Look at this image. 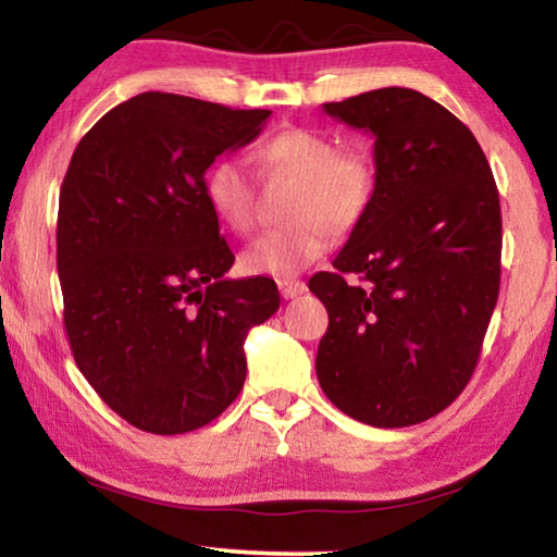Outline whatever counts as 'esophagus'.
Listing matches in <instances>:
<instances>
[{"label":"esophagus","mask_w":557,"mask_h":557,"mask_svg":"<svg viewBox=\"0 0 557 557\" xmlns=\"http://www.w3.org/2000/svg\"><path fill=\"white\" fill-rule=\"evenodd\" d=\"M277 287H280V295L285 297V299H295V297L301 295V292L307 289L305 282H301V280H289V277L277 280Z\"/></svg>","instance_id":"esophagus-1"}]
</instances>
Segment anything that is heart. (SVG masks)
Here are the masks:
<instances>
[{"label": "heart", "instance_id": "1", "mask_svg": "<svg viewBox=\"0 0 557 557\" xmlns=\"http://www.w3.org/2000/svg\"><path fill=\"white\" fill-rule=\"evenodd\" d=\"M262 174L295 178L285 213L289 223L262 233L243 252L250 275L295 277L332 248L334 228L351 231L369 213L379 188V172L369 152L338 149L326 132L287 127L256 147ZM211 211L235 233L256 228V184L238 157L215 159L206 172Z\"/></svg>", "mask_w": 557, "mask_h": 557}]
</instances>
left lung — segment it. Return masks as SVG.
<instances>
[{"mask_svg": "<svg viewBox=\"0 0 557 557\" xmlns=\"http://www.w3.org/2000/svg\"><path fill=\"white\" fill-rule=\"evenodd\" d=\"M324 110L373 132L379 188L334 270L309 280L329 312L317 379L348 418L418 425L467 388L482 354L502 282L498 188L471 129L418 90Z\"/></svg>", "mask_w": 557, "mask_h": 557, "instance_id": "8db88e82", "label": "left lung"}]
</instances>
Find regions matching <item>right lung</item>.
Instances as JSON below:
<instances>
[{
  "label": "right lung",
  "instance_id": "right-lung-1",
  "mask_svg": "<svg viewBox=\"0 0 557 557\" xmlns=\"http://www.w3.org/2000/svg\"><path fill=\"white\" fill-rule=\"evenodd\" d=\"M268 117L139 92L71 157L55 228L63 326L86 381L137 430L182 435L219 418L243 388L245 336L277 312L275 280L223 277L235 256L203 178Z\"/></svg>",
  "mask_w": 557,
  "mask_h": 557
}]
</instances>
